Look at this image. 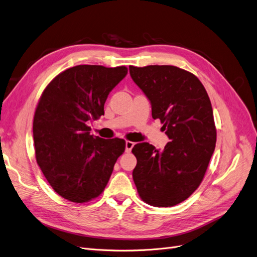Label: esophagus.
<instances>
[{"label": "esophagus", "mask_w": 257, "mask_h": 257, "mask_svg": "<svg viewBox=\"0 0 257 257\" xmlns=\"http://www.w3.org/2000/svg\"><path fill=\"white\" fill-rule=\"evenodd\" d=\"M134 143L133 142H130V141H127L126 143H125V151L126 152H131V150L133 149V147H134Z\"/></svg>", "instance_id": "1"}]
</instances>
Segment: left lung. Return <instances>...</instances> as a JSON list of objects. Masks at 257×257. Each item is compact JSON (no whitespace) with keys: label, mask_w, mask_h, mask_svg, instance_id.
Wrapping results in <instances>:
<instances>
[{"label":"left lung","mask_w":257,"mask_h":257,"mask_svg":"<svg viewBox=\"0 0 257 257\" xmlns=\"http://www.w3.org/2000/svg\"><path fill=\"white\" fill-rule=\"evenodd\" d=\"M132 79L163 123L169 143L157 150L134 146L133 179L139 196L154 207H173L189 198L203 181L216 142L210 98L197 77L173 65L130 66Z\"/></svg>","instance_id":"8db88e82"}]
</instances>
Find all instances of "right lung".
<instances>
[{
    "label": "right lung",
    "mask_w": 257,
    "mask_h": 257,
    "mask_svg": "<svg viewBox=\"0 0 257 257\" xmlns=\"http://www.w3.org/2000/svg\"><path fill=\"white\" fill-rule=\"evenodd\" d=\"M127 67L77 65L42 93L33 120L37 164L60 196L83 204L103 193L125 141L90 135L88 123L104 114L109 92Z\"/></svg>",
    "instance_id": "1"
}]
</instances>
